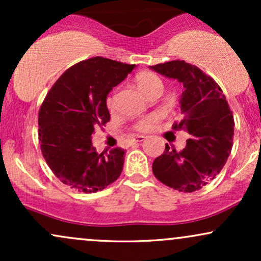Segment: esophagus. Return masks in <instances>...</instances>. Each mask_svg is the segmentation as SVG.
Masks as SVG:
<instances>
[{"label":"esophagus","mask_w":261,"mask_h":261,"mask_svg":"<svg viewBox=\"0 0 261 261\" xmlns=\"http://www.w3.org/2000/svg\"><path fill=\"white\" fill-rule=\"evenodd\" d=\"M146 139V136H142V135H137V136H135V137H133V142H142L143 140Z\"/></svg>","instance_id":"obj_1"}]
</instances>
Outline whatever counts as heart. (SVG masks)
<instances>
[{
	"instance_id": "b5f03b06",
	"label": "heart",
	"mask_w": 261,
	"mask_h": 261,
	"mask_svg": "<svg viewBox=\"0 0 261 261\" xmlns=\"http://www.w3.org/2000/svg\"><path fill=\"white\" fill-rule=\"evenodd\" d=\"M136 83L140 91H142L146 95L149 93L153 92L154 89H162V81L157 74L153 72H148V71H142V72L136 74ZM107 104L109 108H113L115 104V95L112 94L108 98ZM157 120V116H148V118L141 119V120L136 124V130L139 131H146L149 130L153 125V122Z\"/></svg>"
}]
</instances>
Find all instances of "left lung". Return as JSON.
Segmentation results:
<instances>
[{"instance_id":"obj_1","label":"left lung","mask_w":261,"mask_h":261,"mask_svg":"<svg viewBox=\"0 0 261 261\" xmlns=\"http://www.w3.org/2000/svg\"><path fill=\"white\" fill-rule=\"evenodd\" d=\"M149 68L182 86V120L173 128L190 135L180 152L169 149L167 143L152 164L153 174L174 190H200L222 170L232 149L234 120L228 103L220 86L196 66L175 60Z\"/></svg>"}]
</instances>
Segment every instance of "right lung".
Masks as SVG:
<instances>
[{
	"mask_svg": "<svg viewBox=\"0 0 261 261\" xmlns=\"http://www.w3.org/2000/svg\"><path fill=\"white\" fill-rule=\"evenodd\" d=\"M135 67L99 56L81 61L60 76L41 104V153L54 174L74 190L97 193L121 174L124 149L98 153L92 135L97 125L110 120L109 92Z\"/></svg>",
	"mask_w": 261,
	"mask_h": 261,
	"instance_id": "right-lung-1",
	"label": "right lung"
}]
</instances>
